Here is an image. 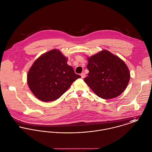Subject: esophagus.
Instances as JSON below:
<instances>
[{
    "label": "esophagus",
    "instance_id": "obj_1",
    "mask_svg": "<svg viewBox=\"0 0 152 152\" xmlns=\"http://www.w3.org/2000/svg\"><path fill=\"white\" fill-rule=\"evenodd\" d=\"M81 78H84L86 77V74L85 73H81Z\"/></svg>",
    "mask_w": 152,
    "mask_h": 152
}]
</instances>
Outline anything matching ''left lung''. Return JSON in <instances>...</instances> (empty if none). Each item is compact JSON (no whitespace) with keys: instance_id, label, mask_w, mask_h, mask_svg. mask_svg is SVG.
Instances as JSON below:
<instances>
[{"instance_id":"8db88e82","label":"left lung","mask_w":152,"mask_h":152,"mask_svg":"<svg viewBox=\"0 0 152 152\" xmlns=\"http://www.w3.org/2000/svg\"><path fill=\"white\" fill-rule=\"evenodd\" d=\"M88 77L84 81L99 97L112 99L126 89L130 73L125 63L107 50L88 58Z\"/></svg>"}]
</instances>
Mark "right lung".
<instances>
[{
    "mask_svg": "<svg viewBox=\"0 0 152 152\" xmlns=\"http://www.w3.org/2000/svg\"><path fill=\"white\" fill-rule=\"evenodd\" d=\"M66 62L67 58L56 49L35 61L28 72L27 83L38 99L44 102L57 100L81 77Z\"/></svg>",
    "mask_w": 152,
    "mask_h": 152,
    "instance_id": "add662e5",
    "label": "right lung"
}]
</instances>
